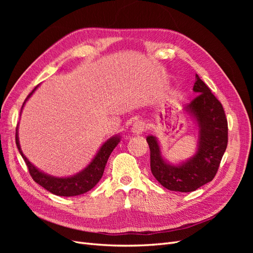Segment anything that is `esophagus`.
<instances>
[{"mask_svg":"<svg viewBox=\"0 0 253 253\" xmlns=\"http://www.w3.org/2000/svg\"><path fill=\"white\" fill-rule=\"evenodd\" d=\"M143 131H144V122L140 120L134 122V125L132 126V128H131V132L134 135H140L142 134Z\"/></svg>","mask_w":253,"mask_h":253,"instance_id":"1","label":"esophagus"}]
</instances>
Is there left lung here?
Returning <instances> with one entry per match:
<instances>
[{
  "instance_id": "1",
  "label": "left lung",
  "mask_w": 253,
  "mask_h": 253,
  "mask_svg": "<svg viewBox=\"0 0 253 253\" xmlns=\"http://www.w3.org/2000/svg\"><path fill=\"white\" fill-rule=\"evenodd\" d=\"M193 91L198 94L197 97L183 109L198 132L192 156L172 164L164 156L157 137H147L152 174L163 187L176 192H192L211 181L228 143V124L223 105L198 75H195Z\"/></svg>"
}]
</instances>
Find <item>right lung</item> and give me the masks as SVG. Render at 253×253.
Masks as SVG:
<instances>
[{
  "instance_id": "1",
  "label": "right lung",
  "mask_w": 253,
  "mask_h": 253,
  "mask_svg": "<svg viewBox=\"0 0 253 253\" xmlns=\"http://www.w3.org/2000/svg\"><path fill=\"white\" fill-rule=\"evenodd\" d=\"M38 87H39V85H37L32 93L27 96L24 103L22 105L21 113L23 108H24L25 103L27 102L28 99L33 96V94L35 93ZM21 113H20V116H21ZM120 139H121V136L119 134L110 137L108 140H105L101 144V147L97 151L94 158L91 159V162L84 168L83 170L71 176L58 177V176H52L50 174L41 171L39 168H37L34 164L29 162V159L23 154V151L20 145L19 125L17 126V132H16V143H17L18 150L23 159L25 160L33 179L37 183H39L41 187L49 191L50 193L58 196L81 195L93 189L97 185L98 181L101 179L106 162H108V159L113 150L116 148L117 144L120 142Z\"/></svg>"
}]
</instances>
